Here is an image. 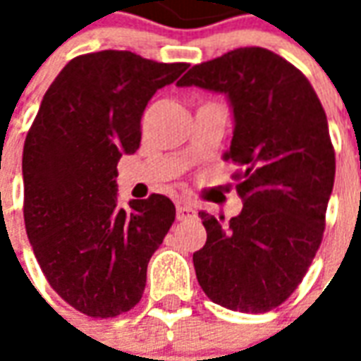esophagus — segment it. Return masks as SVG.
<instances>
[{
	"mask_svg": "<svg viewBox=\"0 0 361 361\" xmlns=\"http://www.w3.org/2000/svg\"><path fill=\"white\" fill-rule=\"evenodd\" d=\"M195 209L191 207V204L181 203L178 204V220H189V219H195Z\"/></svg>",
	"mask_w": 361,
	"mask_h": 361,
	"instance_id": "esophagus-1",
	"label": "esophagus"
}]
</instances>
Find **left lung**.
Masks as SVG:
<instances>
[{
	"instance_id": "1",
	"label": "left lung",
	"mask_w": 361,
	"mask_h": 361,
	"mask_svg": "<svg viewBox=\"0 0 361 361\" xmlns=\"http://www.w3.org/2000/svg\"><path fill=\"white\" fill-rule=\"evenodd\" d=\"M180 87L226 92L234 108V162L242 212L224 222L201 211L193 253L203 292L222 307L265 313L292 295L317 253L334 183L326 116L307 77L267 48H238L193 66Z\"/></svg>"
}]
</instances>
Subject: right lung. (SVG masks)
Listing matches in <instances>:
<instances>
[{
	"label": "right lung",
	"mask_w": 361,
	"mask_h": 361,
	"mask_svg": "<svg viewBox=\"0 0 361 361\" xmlns=\"http://www.w3.org/2000/svg\"><path fill=\"white\" fill-rule=\"evenodd\" d=\"M189 63H158L133 51L82 54L67 63L40 104L23 149L25 228L50 286L89 317L135 307L147 267L176 220L164 195H116L118 162L141 145L152 94Z\"/></svg>",
	"instance_id": "add662e5"
}]
</instances>
